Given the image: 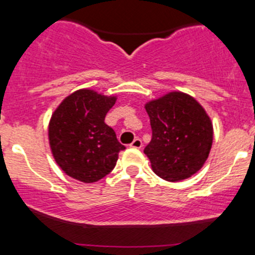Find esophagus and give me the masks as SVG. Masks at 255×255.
<instances>
[{"mask_svg":"<svg viewBox=\"0 0 255 255\" xmlns=\"http://www.w3.org/2000/svg\"><path fill=\"white\" fill-rule=\"evenodd\" d=\"M130 147H132V148H137V149H139V148H142V140H140L139 138H134V140H133V142L130 143Z\"/></svg>","mask_w":255,"mask_h":255,"instance_id":"34e87169","label":"esophagus"}]
</instances>
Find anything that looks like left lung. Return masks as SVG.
<instances>
[{
  "label": "left lung",
  "mask_w": 255,
  "mask_h": 255,
  "mask_svg": "<svg viewBox=\"0 0 255 255\" xmlns=\"http://www.w3.org/2000/svg\"><path fill=\"white\" fill-rule=\"evenodd\" d=\"M152 139L144 148L153 170L168 182L193 175L203 167L213 142V126L193 97L170 92L145 105Z\"/></svg>",
  "instance_id": "obj_1"
}]
</instances>
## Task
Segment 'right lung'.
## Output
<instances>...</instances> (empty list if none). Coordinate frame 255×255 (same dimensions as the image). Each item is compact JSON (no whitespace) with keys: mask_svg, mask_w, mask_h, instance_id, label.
<instances>
[{"mask_svg":"<svg viewBox=\"0 0 255 255\" xmlns=\"http://www.w3.org/2000/svg\"><path fill=\"white\" fill-rule=\"evenodd\" d=\"M115 103L116 97L80 90L54 111L48 127L49 145L66 174L93 183L112 172L118 153L126 149L115 130L105 123Z\"/></svg>","mask_w":255,"mask_h":255,"instance_id":"obj_1","label":"right lung"}]
</instances>
